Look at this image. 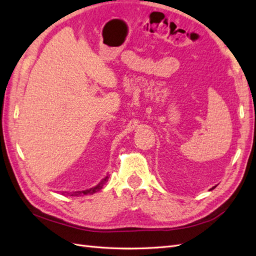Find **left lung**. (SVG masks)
Instances as JSON below:
<instances>
[{
    "label": "left lung",
    "mask_w": 256,
    "mask_h": 256,
    "mask_svg": "<svg viewBox=\"0 0 256 256\" xmlns=\"http://www.w3.org/2000/svg\"><path fill=\"white\" fill-rule=\"evenodd\" d=\"M215 186H214V188H215ZM214 188H212V189H214Z\"/></svg>",
    "instance_id": "obj_1"
}]
</instances>
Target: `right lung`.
<instances>
[{"instance_id":"obj_1","label":"right lung","mask_w":256,"mask_h":256,"mask_svg":"<svg viewBox=\"0 0 256 256\" xmlns=\"http://www.w3.org/2000/svg\"><path fill=\"white\" fill-rule=\"evenodd\" d=\"M108 180V176H106L105 178H103L101 180V182H100L98 184H96V186H93V188H90V189H86V190H84V191H74V192H67V191H63L62 192V194L64 196H89V194H93V193H96L98 191L101 190L103 188V186L105 184V182H106Z\"/></svg>"}]
</instances>
